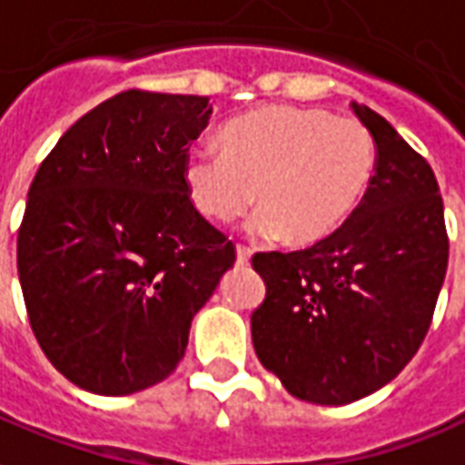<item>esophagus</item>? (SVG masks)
Instances as JSON below:
<instances>
[{
    "label": "esophagus",
    "mask_w": 465,
    "mask_h": 465,
    "mask_svg": "<svg viewBox=\"0 0 465 465\" xmlns=\"http://www.w3.org/2000/svg\"><path fill=\"white\" fill-rule=\"evenodd\" d=\"M251 261V251L246 246H236V263L239 266H249Z\"/></svg>",
    "instance_id": "obj_1"
}]
</instances>
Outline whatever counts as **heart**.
I'll return each instance as SVG.
<instances>
[{"label":"heart","mask_w":465,"mask_h":465,"mask_svg":"<svg viewBox=\"0 0 465 465\" xmlns=\"http://www.w3.org/2000/svg\"><path fill=\"white\" fill-rule=\"evenodd\" d=\"M219 154L189 153L182 184L192 209L232 223L259 204L253 233L305 249L338 233L374 177V143L355 118L301 105H261L229 120Z\"/></svg>","instance_id":"obj_1"}]
</instances>
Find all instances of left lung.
<instances>
[{
    "mask_svg": "<svg viewBox=\"0 0 465 465\" xmlns=\"http://www.w3.org/2000/svg\"><path fill=\"white\" fill-rule=\"evenodd\" d=\"M352 110L377 147L362 204L322 243L251 261L266 283L251 315L261 364L293 397L325 407L367 397L407 367L449 266L434 170L374 110Z\"/></svg>",
    "mask_w": 465,
    "mask_h": 465,
    "instance_id": "left-lung-1",
    "label": "left lung"
}]
</instances>
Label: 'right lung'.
<instances>
[{
	"mask_svg": "<svg viewBox=\"0 0 465 465\" xmlns=\"http://www.w3.org/2000/svg\"><path fill=\"white\" fill-rule=\"evenodd\" d=\"M206 95L125 91L68 127L29 187L16 266L44 355L123 397L167 380L233 243L192 209L182 163Z\"/></svg>",
	"mask_w": 465,
	"mask_h": 465,
	"instance_id": "right-lung-1",
	"label": "right lung"
}]
</instances>
